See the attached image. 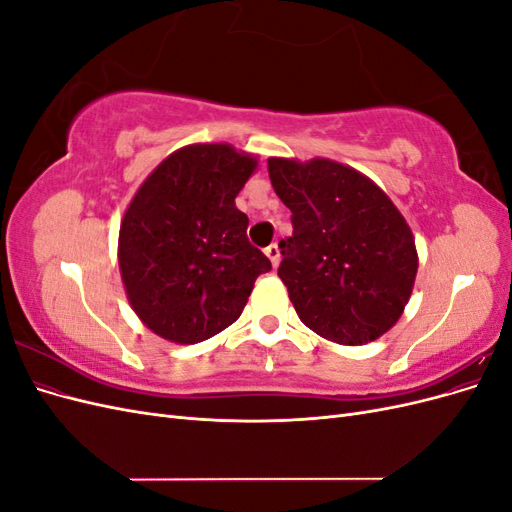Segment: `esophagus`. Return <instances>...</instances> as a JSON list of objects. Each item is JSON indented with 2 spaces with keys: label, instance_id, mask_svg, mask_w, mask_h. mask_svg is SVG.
Returning a JSON list of instances; mask_svg holds the SVG:
<instances>
[{
  "label": "esophagus",
  "instance_id": "obj_1",
  "mask_svg": "<svg viewBox=\"0 0 512 512\" xmlns=\"http://www.w3.org/2000/svg\"><path fill=\"white\" fill-rule=\"evenodd\" d=\"M265 254L269 256V260H271V265L273 267H277L280 265V258H282V254H280V247H277V243H271L267 250H265Z\"/></svg>",
  "mask_w": 512,
  "mask_h": 512
}]
</instances>
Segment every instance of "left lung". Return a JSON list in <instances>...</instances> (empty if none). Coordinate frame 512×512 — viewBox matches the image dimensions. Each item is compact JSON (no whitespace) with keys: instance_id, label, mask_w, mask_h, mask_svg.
I'll return each instance as SVG.
<instances>
[{"instance_id":"1","label":"left lung","mask_w":512,"mask_h":512,"mask_svg":"<svg viewBox=\"0 0 512 512\" xmlns=\"http://www.w3.org/2000/svg\"><path fill=\"white\" fill-rule=\"evenodd\" d=\"M269 177L292 211L277 275L301 322L335 344L374 342L414 286L418 256L404 215L374 181L327 158H269Z\"/></svg>"}]
</instances>
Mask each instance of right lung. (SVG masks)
I'll return each instance as SVG.
<instances>
[{
  "label": "right lung",
  "mask_w": 512,
  "mask_h": 512,
  "mask_svg": "<svg viewBox=\"0 0 512 512\" xmlns=\"http://www.w3.org/2000/svg\"><path fill=\"white\" fill-rule=\"evenodd\" d=\"M258 160L235 147L188 145L158 164L119 228V271L136 316L175 344L235 322L271 260L247 241L235 198Z\"/></svg>",
  "instance_id": "right-lung-1"
}]
</instances>
